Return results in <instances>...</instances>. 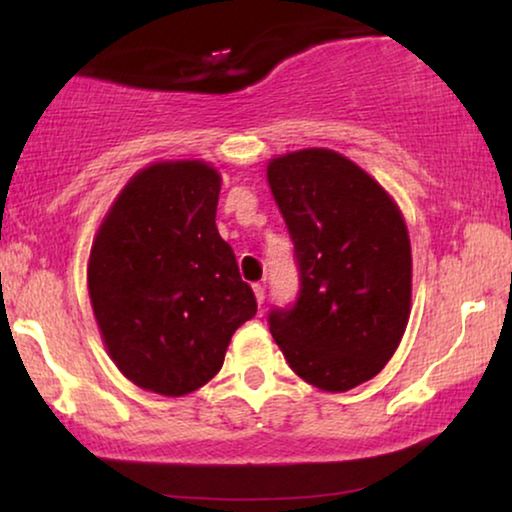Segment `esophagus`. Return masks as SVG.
Returning <instances> with one entry per match:
<instances>
[{"instance_id":"obj_1","label":"esophagus","mask_w":512,"mask_h":512,"mask_svg":"<svg viewBox=\"0 0 512 512\" xmlns=\"http://www.w3.org/2000/svg\"><path fill=\"white\" fill-rule=\"evenodd\" d=\"M254 296H256V303L263 305V300H265V286L263 284H254Z\"/></svg>"}]
</instances>
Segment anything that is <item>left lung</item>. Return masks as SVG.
<instances>
[{
  "label": "left lung",
  "mask_w": 512,
  "mask_h": 512,
  "mask_svg": "<svg viewBox=\"0 0 512 512\" xmlns=\"http://www.w3.org/2000/svg\"><path fill=\"white\" fill-rule=\"evenodd\" d=\"M268 181L293 240L296 300L268 312L289 366L324 391L370 380L410 314L408 228L387 191L328 149L275 158Z\"/></svg>",
  "instance_id": "obj_1"
}]
</instances>
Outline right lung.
Here are the masks:
<instances>
[{"label": "right lung", "instance_id": "add662e5", "mask_svg": "<svg viewBox=\"0 0 512 512\" xmlns=\"http://www.w3.org/2000/svg\"><path fill=\"white\" fill-rule=\"evenodd\" d=\"M221 177L200 160L139 172L104 219L88 291L104 345L137 387L184 396L212 380L258 305L216 230Z\"/></svg>", "mask_w": 512, "mask_h": 512}]
</instances>
